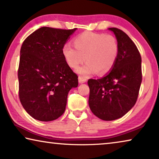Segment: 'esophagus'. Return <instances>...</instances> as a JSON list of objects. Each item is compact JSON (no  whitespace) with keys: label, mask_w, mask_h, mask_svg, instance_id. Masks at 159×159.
<instances>
[{"label":"esophagus","mask_w":159,"mask_h":159,"mask_svg":"<svg viewBox=\"0 0 159 159\" xmlns=\"http://www.w3.org/2000/svg\"><path fill=\"white\" fill-rule=\"evenodd\" d=\"M78 80H79L80 83H84V82L87 81V79L84 77V76H79V77H78Z\"/></svg>","instance_id":"34e87169"}]
</instances>
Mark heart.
<instances>
[{"instance_id":"heart-1","label":"heart","mask_w":159,"mask_h":159,"mask_svg":"<svg viewBox=\"0 0 159 159\" xmlns=\"http://www.w3.org/2000/svg\"><path fill=\"white\" fill-rule=\"evenodd\" d=\"M75 48L65 44L62 55L71 68L76 69L82 63H87L77 69V73L89 76L98 72L103 75L114 67L119 56V43L111 34L84 32L73 40Z\"/></svg>"}]
</instances>
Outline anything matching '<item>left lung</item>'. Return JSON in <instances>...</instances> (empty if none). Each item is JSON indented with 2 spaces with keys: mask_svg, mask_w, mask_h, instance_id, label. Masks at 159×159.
Returning a JSON list of instances; mask_svg holds the SVG:
<instances>
[{
  "mask_svg": "<svg viewBox=\"0 0 159 159\" xmlns=\"http://www.w3.org/2000/svg\"><path fill=\"white\" fill-rule=\"evenodd\" d=\"M119 43L114 67L101 79H90L89 106L94 115L112 121L125 115L135 104L142 82L141 56L138 48L122 30L108 28Z\"/></svg>",
  "mask_w": 159,
  "mask_h": 159,
  "instance_id": "1",
  "label": "left lung"
}]
</instances>
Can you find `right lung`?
Masks as SVG:
<instances>
[{"instance_id": "obj_1", "label": "right lung", "mask_w": 159, "mask_h": 159, "mask_svg": "<svg viewBox=\"0 0 159 159\" xmlns=\"http://www.w3.org/2000/svg\"><path fill=\"white\" fill-rule=\"evenodd\" d=\"M76 30L43 27L22 43L18 69L19 100L37 120L50 121L61 116L69 90L78 86L77 75L62 55L63 46Z\"/></svg>"}]
</instances>
